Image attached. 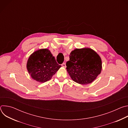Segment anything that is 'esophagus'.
I'll return each mask as SVG.
<instances>
[{"label":"esophagus","mask_w":128,"mask_h":128,"mask_svg":"<svg viewBox=\"0 0 128 128\" xmlns=\"http://www.w3.org/2000/svg\"><path fill=\"white\" fill-rule=\"evenodd\" d=\"M61 65H62V66L63 67H66V64H65V63H63V64H62Z\"/></svg>","instance_id":"obj_1"}]
</instances>
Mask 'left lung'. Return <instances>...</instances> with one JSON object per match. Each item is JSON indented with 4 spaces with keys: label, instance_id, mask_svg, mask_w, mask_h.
<instances>
[{
    "label": "left lung",
    "instance_id": "left-lung-1",
    "mask_svg": "<svg viewBox=\"0 0 128 128\" xmlns=\"http://www.w3.org/2000/svg\"><path fill=\"white\" fill-rule=\"evenodd\" d=\"M66 62L69 75L74 82L81 84L92 82L100 74L102 61L99 54L90 48H76Z\"/></svg>",
    "mask_w": 128,
    "mask_h": 128
}]
</instances>
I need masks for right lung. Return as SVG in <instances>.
Returning a JSON list of instances; mask_svg holds the SVG:
<instances>
[{
  "label": "right lung",
  "instance_id": "add662e5",
  "mask_svg": "<svg viewBox=\"0 0 128 128\" xmlns=\"http://www.w3.org/2000/svg\"><path fill=\"white\" fill-rule=\"evenodd\" d=\"M61 67L50 50L46 48L33 52L27 63V69L31 77L40 82L50 80Z\"/></svg>",
  "mask_w": 128,
  "mask_h": 128
}]
</instances>
